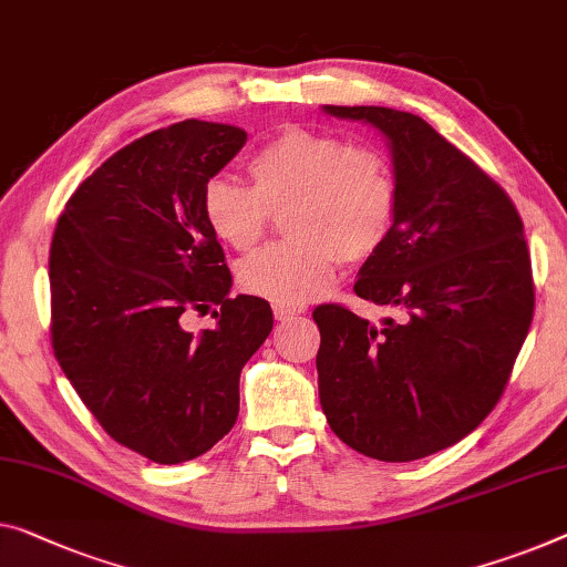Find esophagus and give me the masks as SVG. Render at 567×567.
<instances>
[{
  "label": "esophagus",
  "mask_w": 567,
  "mask_h": 567,
  "mask_svg": "<svg viewBox=\"0 0 567 567\" xmlns=\"http://www.w3.org/2000/svg\"><path fill=\"white\" fill-rule=\"evenodd\" d=\"M272 312H275V320L285 323V320H292L295 316H300V312H306V308H302V306H282V302H275Z\"/></svg>",
  "instance_id": "1"
}]
</instances>
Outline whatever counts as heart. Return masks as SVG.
<instances>
[{
  "label": "heart",
  "instance_id": "heart-1",
  "mask_svg": "<svg viewBox=\"0 0 567 567\" xmlns=\"http://www.w3.org/2000/svg\"><path fill=\"white\" fill-rule=\"evenodd\" d=\"M255 188L214 177L203 188V218L229 247L261 241L269 216L287 214L290 241L241 261L244 290L300 306L331 287L338 261H367L390 241L400 188L382 150L290 126L249 159Z\"/></svg>",
  "mask_w": 567,
  "mask_h": 567
}]
</instances>
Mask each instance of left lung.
<instances>
[{"mask_svg": "<svg viewBox=\"0 0 567 567\" xmlns=\"http://www.w3.org/2000/svg\"><path fill=\"white\" fill-rule=\"evenodd\" d=\"M386 137L396 224L353 292L394 310L379 326L318 306L320 408L353 451L425 458L496 408L525 343L535 282L525 226L499 183L425 120L386 106H323Z\"/></svg>", "mask_w": 567, "mask_h": 567, "instance_id": "obj_1", "label": "left lung"}]
</instances>
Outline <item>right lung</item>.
Wrapping results in <instances>:
<instances>
[{"label": "right lung", "instance_id": "obj_1", "mask_svg": "<svg viewBox=\"0 0 567 567\" xmlns=\"http://www.w3.org/2000/svg\"><path fill=\"white\" fill-rule=\"evenodd\" d=\"M244 142L239 126L198 120L134 140L68 198L50 244L58 364L116 443L165 466L234 427L239 374L275 323L267 300L229 295L200 206ZM188 311L217 328L185 332Z\"/></svg>", "mask_w": 567, "mask_h": 567}]
</instances>
